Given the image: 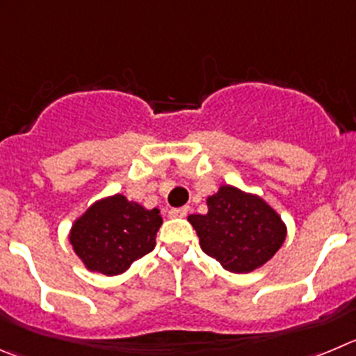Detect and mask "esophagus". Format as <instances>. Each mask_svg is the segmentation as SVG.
<instances>
[{"instance_id":"34e87169","label":"esophagus","mask_w":356,"mask_h":356,"mask_svg":"<svg viewBox=\"0 0 356 356\" xmlns=\"http://www.w3.org/2000/svg\"><path fill=\"white\" fill-rule=\"evenodd\" d=\"M189 212V207H181V209H170L168 211V216L170 218H186Z\"/></svg>"}]
</instances>
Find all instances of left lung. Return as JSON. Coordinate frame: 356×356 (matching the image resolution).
<instances>
[{"label":"left lung","instance_id":"left-lung-1","mask_svg":"<svg viewBox=\"0 0 356 356\" xmlns=\"http://www.w3.org/2000/svg\"><path fill=\"white\" fill-rule=\"evenodd\" d=\"M207 214H191L204 253L235 274L267 264L286 238V225L260 197L221 186L207 198Z\"/></svg>","mask_w":356,"mask_h":356}]
</instances>
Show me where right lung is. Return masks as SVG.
I'll use <instances>...</instances> for the list:
<instances>
[{
	"label": "right lung",
	"instance_id": "obj_1",
	"mask_svg": "<svg viewBox=\"0 0 356 356\" xmlns=\"http://www.w3.org/2000/svg\"><path fill=\"white\" fill-rule=\"evenodd\" d=\"M163 219L158 209L147 211L122 195L95 202L70 230V244L86 268L118 275L133 261L151 253Z\"/></svg>",
	"mask_w": 356,
	"mask_h": 356
}]
</instances>
